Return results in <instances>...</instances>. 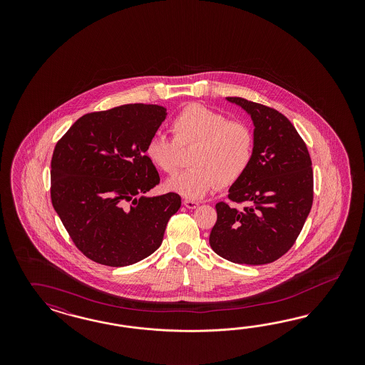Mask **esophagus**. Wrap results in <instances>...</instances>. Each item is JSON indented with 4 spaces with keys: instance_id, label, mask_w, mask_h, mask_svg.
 I'll list each match as a JSON object with an SVG mask.
<instances>
[{
    "instance_id": "obj_1",
    "label": "esophagus",
    "mask_w": 365,
    "mask_h": 365,
    "mask_svg": "<svg viewBox=\"0 0 365 365\" xmlns=\"http://www.w3.org/2000/svg\"><path fill=\"white\" fill-rule=\"evenodd\" d=\"M183 205L190 209V210H192V209H197L199 206V202H195V200H190V199H185L183 200Z\"/></svg>"
}]
</instances>
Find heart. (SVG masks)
I'll list each match as a JSON object with an SVG mask.
<instances>
[{
  "label": "heart",
  "mask_w": 365,
  "mask_h": 365,
  "mask_svg": "<svg viewBox=\"0 0 365 365\" xmlns=\"http://www.w3.org/2000/svg\"><path fill=\"white\" fill-rule=\"evenodd\" d=\"M174 139L154 133L145 145L150 162L166 174H175L178 145H195L190 168L167 182V188L187 199L203 198L210 191L237 182L250 166L255 153L252 130L207 107L191 104L171 123Z\"/></svg>",
  "instance_id": "heart-1"
}]
</instances>
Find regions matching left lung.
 <instances>
[{"instance_id": "1", "label": "left lung", "mask_w": 365, "mask_h": 365, "mask_svg": "<svg viewBox=\"0 0 365 365\" xmlns=\"http://www.w3.org/2000/svg\"><path fill=\"white\" fill-rule=\"evenodd\" d=\"M250 115L255 153L249 168L215 205L211 249L234 264L265 265L296 242L313 203V171L307 144L278 110L242 98H226Z\"/></svg>"}]
</instances>
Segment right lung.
I'll return each instance as SVG.
<instances>
[{"label": "right lung", "instance_id": "obj_1", "mask_svg": "<svg viewBox=\"0 0 365 365\" xmlns=\"http://www.w3.org/2000/svg\"><path fill=\"white\" fill-rule=\"evenodd\" d=\"M166 116V108L156 104L91 112L56 144L52 205L89 259L113 267L133 265L162 245L180 197H145L160 178L144 153Z\"/></svg>", "mask_w": 365, "mask_h": 365}]
</instances>
